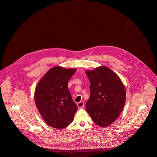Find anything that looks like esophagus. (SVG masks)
Returning a JSON list of instances; mask_svg holds the SVG:
<instances>
[{
  "label": "esophagus",
  "mask_w": 157,
  "mask_h": 157,
  "mask_svg": "<svg viewBox=\"0 0 157 157\" xmlns=\"http://www.w3.org/2000/svg\"><path fill=\"white\" fill-rule=\"evenodd\" d=\"M77 106L78 108H82L84 107V102L83 101H80L77 104Z\"/></svg>",
  "instance_id": "obj_1"
}]
</instances>
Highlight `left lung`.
Wrapping results in <instances>:
<instances>
[{
  "mask_svg": "<svg viewBox=\"0 0 157 157\" xmlns=\"http://www.w3.org/2000/svg\"><path fill=\"white\" fill-rule=\"evenodd\" d=\"M90 82V99L86 109L93 121L108 127L120 116L126 100V90L120 77L105 66L85 72Z\"/></svg>",
  "mask_w": 157,
  "mask_h": 157,
  "instance_id": "left-lung-1",
  "label": "left lung"
}]
</instances>
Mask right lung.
Returning a JSON list of instances; mask_svg holds the SVG:
<instances>
[{
  "instance_id": "add662e5",
  "label": "right lung",
  "mask_w": 157,
  "mask_h": 157,
  "mask_svg": "<svg viewBox=\"0 0 157 157\" xmlns=\"http://www.w3.org/2000/svg\"><path fill=\"white\" fill-rule=\"evenodd\" d=\"M75 68L56 66L51 68L37 83L35 101L45 122L55 128L67 127L74 120L78 107L68 89V82Z\"/></svg>"
}]
</instances>
